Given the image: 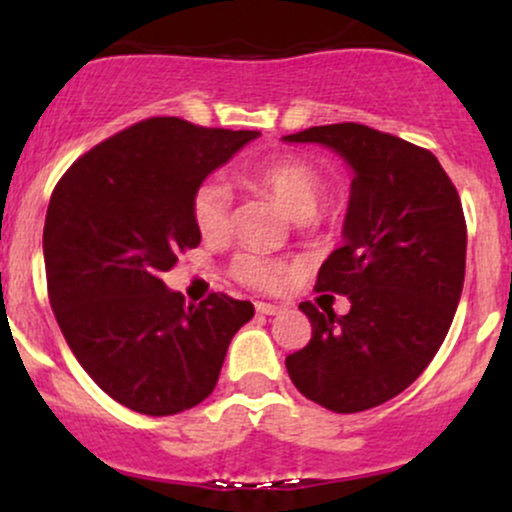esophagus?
Segmentation results:
<instances>
[{
    "label": "esophagus",
    "mask_w": 512,
    "mask_h": 512,
    "mask_svg": "<svg viewBox=\"0 0 512 512\" xmlns=\"http://www.w3.org/2000/svg\"><path fill=\"white\" fill-rule=\"evenodd\" d=\"M255 308H257V313H260V315H276V313H281V305H274V303L257 301Z\"/></svg>",
    "instance_id": "1"
}]
</instances>
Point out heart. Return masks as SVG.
I'll return each instance as SVG.
<instances>
[{
	"label": "heart",
	"mask_w": 512,
	"mask_h": 512,
	"mask_svg": "<svg viewBox=\"0 0 512 512\" xmlns=\"http://www.w3.org/2000/svg\"><path fill=\"white\" fill-rule=\"evenodd\" d=\"M248 180L260 190L269 192L296 221H305L317 211L322 197V175L313 163L303 158H279L255 173ZM192 221L204 238H221L231 228V190L219 178L204 180L192 197ZM236 274L245 284L257 289H279L289 267L281 260L248 250L238 255Z\"/></svg>",
	"instance_id": "obj_1"
}]
</instances>
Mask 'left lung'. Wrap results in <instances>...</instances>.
I'll return each mask as SVG.
<instances>
[{
    "label": "left lung",
    "mask_w": 512,
    "mask_h": 512,
    "mask_svg": "<svg viewBox=\"0 0 512 512\" xmlns=\"http://www.w3.org/2000/svg\"><path fill=\"white\" fill-rule=\"evenodd\" d=\"M320 144L351 170L342 248L322 262L317 291L344 293L346 315L313 303V337L286 356L293 385L337 414L397 397L438 354L464 284L460 197L431 151L356 122L281 137Z\"/></svg>",
    "instance_id": "obj_1"
}]
</instances>
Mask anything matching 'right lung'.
<instances>
[{
	"instance_id": "add662e5",
	"label": "right lung",
	"mask_w": 512,
	"mask_h": 512,
	"mask_svg": "<svg viewBox=\"0 0 512 512\" xmlns=\"http://www.w3.org/2000/svg\"><path fill=\"white\" fill-rule=\"evenodd\" d=\"M257 137L151 117L93 146L52 192L43 231L52 313L76 361L127 409L197 407L255 315L226 293L185 305L161 276L202 240L197 187Z\"/></svg>"
}]
</instances>
